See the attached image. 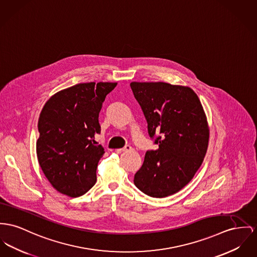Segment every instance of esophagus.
<instances>
[{"label":"esophagus","mask_w":257,"mask_h":257,"mask_svg":"<svg viewBox=\"0 0 257 257\" xmlns=\"http://www.w3.org/2000/svg\"><path fill=\"white\" fill-rule=\"evenodd\" d=\"M132 150H133V147L130 146V145H126V146H124L123 148L118 149L117 152H125V151H132Z\"/></svg>","instance_id":"1"}]
</instances>
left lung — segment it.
Returning a JSON list of instances; mask_svg holds the SVG:
<instances>
[{
    "instance_id": "1",
    "label": "left lung",
    "mask_w": 257,
    "mask_h": 257,
    "mask_svg": "<svg viewBox=\"0 0 257 257\" xmlns=\"http://www.w3.org/2000/svg\"><path fill=\"white\" fill-rule=\"evenodd\" d=\"M131 87L159 146L146 152L134 182L150 197L171 196L188 184L204 161L209 131L203 106L188 86L133 82Z\"/></svg>"
}]
</instances>
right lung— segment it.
I'll return each instance as SVG.
<instances>
[{"instance_id":"add662e5","label":"right lung","mask_w":257,"mask_h":257,"mask_svg":"<svg viewBox=\"0 0 257 257\" xmlns=\"http://www.w3.org/2000/svg\"><path fill=\"white\" fill-rule=\"evenodd\" d=\"M117 83L78 84L58 91L45 104L38 121L37 157L48 180L58 192L80 197L96 182L104 152L94 136L100 134L99 112Z\"/></svg>"}]
</instances>
